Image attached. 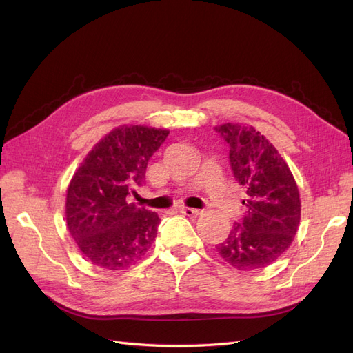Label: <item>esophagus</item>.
Listing matches in <instances>:
<instances>
[{
    "mask_svg": "<svg viewBox=\"0 0 353 353\" xmlns=\"http://www.w3.org/2000/svg\"><path fill=\"white\" fill-rule=\"evenodd\" d=\"M179 212L184 213L185 216H190V218H197V216L200 215V213H201V210L193 209V208H181Z\"/></svg>",
    "mask_w": 353,
    "mask_h": 353,
    "instance_id": "34e87169",
    "label": "esophagus"
}]
</instances>
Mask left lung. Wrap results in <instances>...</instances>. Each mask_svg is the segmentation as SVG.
I'll return each instance as SVG.
<instances>
[{"instance_id": "left-lung-1", "label": "left lung", "mask_w": 353, "mask_h": 353, "mask_svg": "<svg viewBox=\"0 0 353 353\" xmlns=\"http://www.w3.org/2000/svg\"><path fill=\"white\" fill-rule=\"evenodd\" d=\"M215 131L230 147V165L245 190V216L216 245L221 258L240 271L261 270L290 248L301 223V194L279 150L253 126L223 123Z\"/></svg>"}]
</instances>
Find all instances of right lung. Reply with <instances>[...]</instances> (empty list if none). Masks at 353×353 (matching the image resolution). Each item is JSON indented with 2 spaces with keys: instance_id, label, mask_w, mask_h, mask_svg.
Returning a JSON list of instances; mask_svg holds the SVG:
<instances>
[{
  "instance_id": "1",
  "label": "right lung",
  "mask_w": 353,
  "mask_h": 353,
  "mask_svg": "<svg viewBox=\"0 0 353 353\" xmlns=\"http://www.w3.org/2000/svg\"><path fill=\"white\" fill-rule=\"evenodd\" d=\"M169 131L122 125L92 147L73 174L66 196V223L83 258L108 271H122L140 261L156 239V212L137 208L135 194L148 159Z\"/></svg>"
}]
</instances>
